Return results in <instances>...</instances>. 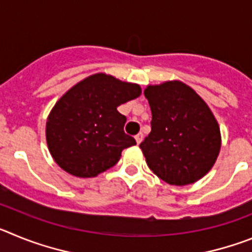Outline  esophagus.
<instances>
[{
  "mask_svg": "<svg viewBox=\"0 0 252 252\" xmlns=\"http://www.w3.org/2000/svg\"><path fill=\"white\" fill-rule=\"evenodd\" d=\"M142 139H144V135H142L141 132H140V133H137L136 136H135V140H136V144H137V145H139L140 142L142 141Z\"/></svg>",
  "mask_w": 252,
  "mask_h": 252,
  "instance_id": "obj_1",
  "label": "esophagus"
}]
</instances>
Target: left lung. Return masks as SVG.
<instances>
[{"mask_svg": "<svg viewBox=\"0 0 252 252\" xmlns=\"http://www.w3.org/2000/svg\"><path fill=\"white\" fill-rule=\"evenodd\" d=\"M151 132L140 144L148 166L171 186L202 179L221 150V131L208 104L180 81L148 86Z\"/></svg>", "mask_w": 252, "mask_h": 252, "instance_id": "obj_1", "label": "left lung"}]
</instances>
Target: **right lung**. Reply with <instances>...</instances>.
I'll use <instances>...</instances> for the list:
<instances>
[{"label": "right lung", "instance_id": "add662e5", "mask_svg": "<svg viewBox=\"0 0 252 252\" xmlns=\"http://www.w3.org/2000/svg\"><path fill=\"white\" fill-rule=\"evenodd\" d=\"M141 94L136 83L106 73L84 78L64 93L46 120V142L60 168L78 178H93L116 165L124 149L136 145L124 131L117 107Z\"/></svg>", "mask_w": 252, "mask_h": 252}]
</instances>
